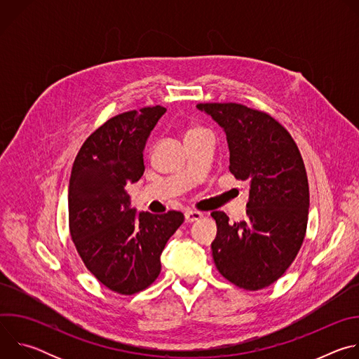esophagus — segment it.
Listing matches in <instances>:
<instances>
[{
  "label": "esophagus",
  "instance_id": "1",
  "mask_svg": "<svg viewBox=\"0 0 359 359\" xmlns=\"http://www.w3.org/2000/svg\"><path fill=\"white\" fill-rule=\"evenodd\" d=\"M201 217H203V215L200 212H196V210H187L184 213V220L187 223H193V222H196V220H198Z\"/></svg>",
  "mask_w": 359,
  "mask_h": 359
}]
</instances>
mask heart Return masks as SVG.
<instances>
[{
	"label": "heart",
	"instance_id": "heart-1",
	"mask_svg": "<svg viewBox=\"0 0 359 359\" xmlns=\"http://www.w3.org/2000/svg\"><path fill=\"white\" fill-rule=\"evenodd\" d=\"M198 132H203V129L198 128V126H194V128H190V129L187 130L186 136H187V135H194V133H198Z\"/></svg>",
	"mask_w": 359,
	"mask_h": 359
}]
</instances>
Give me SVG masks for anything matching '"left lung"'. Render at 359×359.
<instances>
[{
  "label": "left lung",
  "instance_id": "left-lung-1",
  "mask_svg": "<svg viewBox=\"0 0 359 359\" xmlns=\"http://www.w3.org/2000/svg\"><path fill=\"white\" fill-rule=\"evenodd\" d=\"M226 132L231 175L250 183L247 219L230 223L213 212L212 243L219 273L234 285L257 291L276 283L295 260L309 223L310 187L290 132L270 114L241 104H197Z\"/></svg>",
  "mask_w": 359,
  "mask_h": 359
}]
</instances>
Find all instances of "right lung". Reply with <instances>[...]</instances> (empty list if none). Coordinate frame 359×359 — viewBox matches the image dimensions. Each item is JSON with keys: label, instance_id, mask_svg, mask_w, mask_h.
<instances>
[{"label": "right lung", "instance_id": "obj_1", "mask_svg": "<svg viewBox=\"0 0 359 359\" xmlns=\"http://www.w3.org/2000/svg\"><path fill=\"white\" fill-rule=\"evenodd\" d=\"M166 108L119 114L99 126L75 158L68 191L69 233L85 267L114 292L132 295L155 283L180 212L136 213L128 183L143 172V149Z\"/></svg>", "mask_w": 359, "mask_h": 359}]
</instances>
